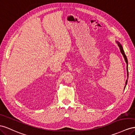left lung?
Returning a JSON list of instances; mask_svg holds the SVG:
<instances>
[{
	"label": "left lung",
	"instance_id": "8db88e82",
	"mask_svg": "<svg viewBox=\"0 0 135 135\" xmlns=\"http://www.w3.org/2000/svg\"><path fill=\"white\" fill-rule=\"evenodd\" d=\"M116 43L118 44V46L119 47V49H120V52H121V53L123 54V57H124V59L125 61H126V64H127V76H128V60H127V57H126V54H125L124 52V50H123V47H122V45H121L119 43V42H118V41H116ZM127 81H128V79H127V81H126V86H125V87H124V89H125V88H126V85H127Z\"/></svg>",
	"mask_w": 135,
	"mask_h": 135
}]
</instances>
